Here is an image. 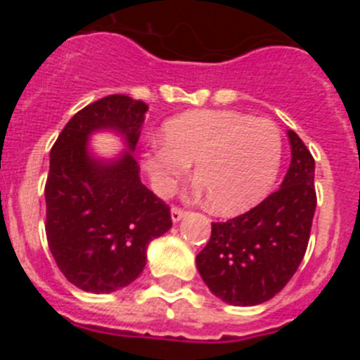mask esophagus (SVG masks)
Here are the masks:
<instances>
[{
    "label": "esophagus",
    "instance_id": "1",
    "mask_svg": "<svg viewBox=\"0 0 360 360\" xmlns=\"http://www.w3.org/2000/svg\"><path fill=\"white\" fill-rule=\"evenodd\" d=\"M186 216V211H182L180 207H173L171 209V219H173V224H178L180 219Z\"/></svg>",
    "mask_w": 360,
    "mask_h": 360
}]
</instances>
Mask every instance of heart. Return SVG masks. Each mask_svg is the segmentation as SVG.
<instances>
[{"label": "heart", "mask_w": 360, "mask_h": 360, "mask_svg": "<svg viewBox=\"0 0 360 360\" xmlns=\"http://www.w3.org/2000/svg\"><path fill=\"white\" fill-rule=\"evenodd\" d=\"M162 135L142 151V167L162 196L195 164L196 193L205 191L218 214H238L262 202L278 178L283 142L272 120L231 110L187 111L167 120Z\"/></svg>", "instance_id": "1"}]
</instances>
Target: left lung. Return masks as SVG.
Returning <instances> with one entry per match:
<instances>
[{
    "mask_svg": "<svg viewBox=\"0 0 360 360\" xmlns=\"http://www.w3.org/2000/svg\"><path fill=\"white\" fill-rule=\"evenodd\" d=\"M290 165L281 187L245 214L212 224L211 240L196 256L209 290L234 307L274 297L303 262L316 212V162L292 129Z\"/></svg>",
    "mask_w": 360,
    "mask_h": 360,
    "instance_id": "obj_1",
    "label": "left lung"
}]
</instances>
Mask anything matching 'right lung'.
Here are the masks:
<instances>
[{
  "label": "right lung",
  "instance_id": "right-lung-1",
  "mask_svg": "<svg viewBox=\"0 0 360 360\" xmlns=\"http://www.w3.org/2000/svg\"><path fill=\"white\" fill-rule=\"evenodd\" d=\"M146 111L128 95L98 98L68 120L50 151L46 240L65 278L84 292L131 285L144 270L148 245L173 225L169 207L141 182L133 157ZM97 132H115L123 151L94 153L89 141Z\"/></svg>",
  "mask_w": 360,
  "mask_h": 360
}]
</instances>
